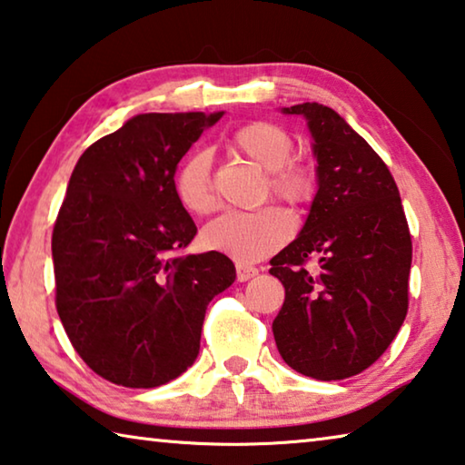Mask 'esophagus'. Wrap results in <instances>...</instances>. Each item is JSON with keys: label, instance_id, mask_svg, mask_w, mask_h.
Segmentation results:
<instances>
[{"label": "esophagus", "instance_id": "34e87169", "mask_svg": "<svg viewBox=\"0 0 465 465\" xmlns=\"http://www.w3.org/2000/svg\"><path fill=\"white\" fill-rule=\"evenodd\" d=\"M235 275H238V282H250V279L259 275V269L248 267V264H238L235 267Z\"/></svg>", "mask_w": 465, "mask_h": 465}]
</instances>
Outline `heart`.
Instances as JSON below:
<instances>
[{
  "mask_svg": "<svg viewBox=\"0 0 465 465\" xmlns=\"http://www.w3.org/2000/svg\"><path fill=\"white\" fill-rule=\"evenodd\" d=\"M232 143L248 159L267 169V193L279 201L302 206L319 190V173L311 161L293 157V138L272 122H252L233 132ZM175 196L183 209L206 215L217 206L213 186V154L198 149L183 159L173 180ZM293 233V219L277 204L256 211H227L203 232L206 248L238 262H256L282 248Z\"/></svg>",
  "mask_w": 465,
  "mask_h": 465,
  "instance_id": "b5f03b06",
  "label": "heart"
}]
</instances>
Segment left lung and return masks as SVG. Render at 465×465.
Wrapping results in <instances>:
<instances>
[{
    "label": "left lung",
    "instance_id": "8db88e82",
    "mask_svg": "<svg viewBox=\"0 0 465 465\" xmlns=\"http://www.w3.org/2000/svg\"><path fill=\"white\" fill-rule=\"evenodd\" d=\"M314 138L316 193L290 246L271 259L285 287L272 321L287 366L319 381H341L377 362L408 314L411 235L391 172L331 107L302 103ZM320 267L308 272V260Z\"/></svg>",
    "mask_w": 465,
    "mask_h": 465
}]
</instances>
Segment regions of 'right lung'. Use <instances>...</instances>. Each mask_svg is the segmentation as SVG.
Returning <instances> with one entry per match:
<instances>
[{
	"instance_id": "right-lung-1",
	"label": "right lung",
	"mask_w": 465,
	"mask_h": 465,
	"mask_svg": "<svg viewBox=\"0 0 465 465\" xmlns=\"http://www.w3.org/2000/svg\"><path fill=\"white\" fill-rule=\"evenodd\" d=\"M221 115L140 114L72 172L51 235L55 308L78 356L115 385L159 387L193 366L206 306L235 279L225 254H183L196 225L173 188Z\"/></svg>"
}]
</instances>
